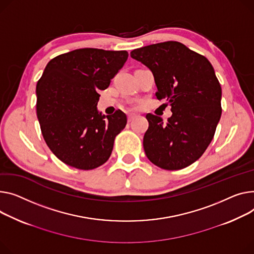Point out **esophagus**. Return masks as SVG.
<instances>
[{"label": "esophagus", "mask_w": 254, "mask_h": 254, "mask_svg": "<svg viewBox=\"0 0 254 254\" xmlns=\"http://www.w3.org/2000/svg\"><path fill=\"white\" fill-rule=\"evenodd\" d=\"M136 117H137V116H136V115H133V114L128 115V116H127V122H128V123H131V122H132Z\"/></svg>", "instance_id": "esophagus-1"}]
</instances>
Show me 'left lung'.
<instances>
[{
    "label": "left lung",
    "instance_id": "1",
    "mask_svg": "<svg viewBox=\"0 0 254 254\" xmlns=\"http://www.w3.org/2000/svg\"><path fill=\"white\" fill-rule=\"evenodd\" d=\"M130 57L153 72L156 98L165 99L173 112L166 124L146 115L143 146L148 159L167 171L189 166L207 149L222 115V88L212 65L174 41L132 50Z\"/></svg>",
    "mask_w": 254,
    "mask_h": 254
}]
</instances>
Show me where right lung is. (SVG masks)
Returning a JSON list of instances; mask_svg holds the SVG:
<instances>
[{
    "label": "right lung",
    "instance_id": "obj_1",
    "mask_svg": "<svg viewBox=\"0 0 254 254\" xmlns=\"http://www.w3.org/2000/svg\"><path fill=\"white\" fill-rule=\"evenodd\" d=\"M127 57V51L84 48L47 64L37 84V115L48 147L65 164L89 171L110 157L127 115L120 109L102 115L98 92L109 87Z\"/></svg>",
    "mask_w": 254,
    "mask_h": 254
}]
</instances>
